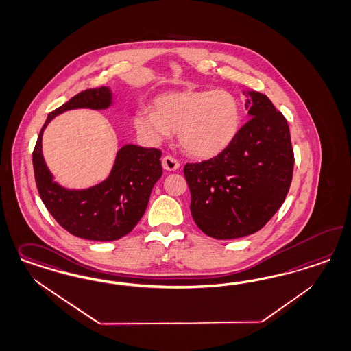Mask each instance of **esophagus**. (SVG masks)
Listing matches in <instances>:
<instances>
[{"instance_id": "1", "label": "esophagus", "mask_w": 351, "mask_h": 351, "mask_svg": "<svg viewBox=\"0 0 351 351\" xmlns=\"http://www.w3.org/2000/svg\"><path fill=\"white\" fill-rule=\"evenodd\" d=\"M161 164H162V168H164V169L169 170V171H173V170H177L180 168V161H178L177 158L170 156V155L164 156Z\"/></svg>"}]
</instances>
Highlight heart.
<instances>
[{"instance_id":"obj_1","label":"heart","mask_w":351,"mask_h":351,"mask_svg":"<svg viewBox=\"0 0 351 351\" xmlns=\"http://www.w3.org/2000/svg\"><path fill=\"white\" fill-rule=\"evenodd\" d=\"M136 132L158 143L178 132L182 148L195 158H213L238 136L241 108L238 98L223 89L173 91L158 97L154 111L138 110Z\"/></svg>"}]
</instances>
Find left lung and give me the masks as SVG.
Here are the masks:
<instances>
[{"mask_svg": "<svg viewBox=\"0 0 351 351\" xmlns=\"http://www.w3.org/2000/svg\"><path fill=\"white\" fill-rule=\"evenodd\" d=\"M245 108L250 119L225 151L183 168L193 221L210 238L260 231L291 187L293 148L283 113L258 91H249Z\"/></svg>", "mask_w": 351, "mask_h": 351, "instance_id": "8db88e82", "label": "left lung"}]
</instances>
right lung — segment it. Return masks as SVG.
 Returning <instances> with one entry per match:
<instances>
[{
    "label": "right lung",
    "mask_w": 351,
    "mask_h": 351,
    "mask_svg": "<svg viewBox=\"0 0 351 351\" xmlns=\"http://www.w3.org/2000/svg\"><path fill=\"white\" fill-rule=\"evenodd\" d=\"M112 94L107 86L76 94L49 113L34 146V180L46 209L60 226L77 238L113 241L129 234L147 208L152 187L162 174L161 151L126 145L119 149L111 174L86 190H67L53 181L43 156L41 141L47 124L59 113L75 108H107Z\"/></svg>",
    "instance_id": "obj_1"
}]
</instances>
